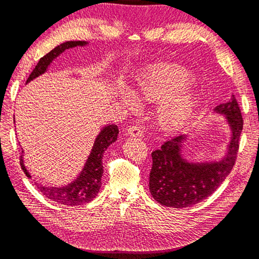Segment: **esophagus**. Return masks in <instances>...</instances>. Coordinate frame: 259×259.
I'll return each mask as SVG.
<instances>
[{"label":"esophagus","mask_w":259,"mask_h":259,"mask_svg":"<svg viewBox=\"0 0 259 259\" xmlns=\"http://www.w3.org/2000/svg\"><path fill=\"white\" fill-rule=\"evenodd\" d=\"M127 134L133 138H141L143 137V128L139 125H132L127 128Z\"/></svg>","instance_id":"esophagus-1"}]
</instances>
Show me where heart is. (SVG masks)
Listing matches in <instances>:
<instances>
[{
    "label": "heart",
    "mask_w": 259,
    "mask_h": 259,
    "mask_svg": "<svg viewBox=\"0 0 259 259\" xmlns=\"http://www.w3.org/2000/svg\"><path fill=\"white\" fill-rule=\"evenodd\" d=\"M194 80L192 71L169 63H156L143 67L134 79L135 92L147 101H158L157 116L164 127H177L188 120L200 104V93L187 87ZM127 107H137L138 96L126 90L119 94Z\"/></svg>",
    "instance_id": "obj_1"
}]
</instances>
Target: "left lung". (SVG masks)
<instances>
[{
    "instance_id": "left-lung-1",
    "label": "left lung",
    "mask_w": 259,
    "mask_h": 259,
    "mask_svg": "<svg viewBox=\"0 0 259 259\" xmlns=\"http://www.w3.org/2000/svg\"><path fill=\"white\" fill-rule=\"evenodd\" d=\"M213 113L224 116L230 128V141L225 155L219 159L192 160L186 158L185 146L192 134L181 135L166 141L152 151V167L149 176V190L162 205L186 207L200 203L215 192L234 166L243 119L236 100L220 104Z\"/></svg>"
}]
</instances>
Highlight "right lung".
Listing matches in <instances>:
<instances>
[{
    "label": "right lung",
    "mask_w": 259,
    "mask_h": 259,
    "mask_svg": "<svg viewBox=\"0 0 259 259\" xmlns=\"http://www.w3.org/2000/svg\"><path fill=\"white\" fill-rule=\"evenodd\" d=\"M90 45L87 41H66L54 48L52 52L45 55L40 58L35 69L32 71L27 79V82L32 81L41 74H44L48 70L54 59H56L59 55L63 54L66 49L75 48V47H84ZM119 134L117 125H107L100 131L94 141L91 154L84 163L81 172L75 179L61 187H53V186H46L42 184H36V188L45 195L47 198L59 204L64 205H81L83 203L91 202L93 198L96 197L99 194L102 185V176H103V154L107 148L116 142ZM24 155L20 156V166L27 178H31V175L27 171L24 164Z\"/></svg>",
    "instance_id": "add662e5"
}]
</instances>
